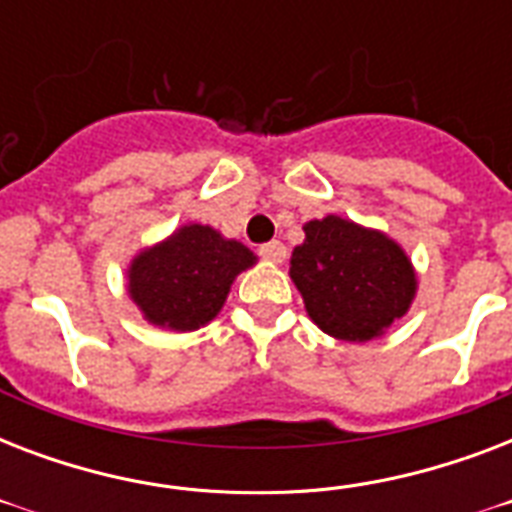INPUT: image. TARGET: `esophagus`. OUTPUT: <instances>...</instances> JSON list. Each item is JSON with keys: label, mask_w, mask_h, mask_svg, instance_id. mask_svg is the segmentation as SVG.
<instances>
[{"label": "esophagus", "mask_w": 512, "mask_h": 512, "mask_svg": "<svg viewBox=\"0 0 512 512\" xmlns=\"http://www.w3.org/2000/svg\"><path fill=\"white\" fill-rule=\"evenodd\" d=\"M260 257L263 260H268V263H284V257H287V247L281 244V241H268V244H260Z\"/></svg>", "instance_id": "34e87169"}]
</instances>
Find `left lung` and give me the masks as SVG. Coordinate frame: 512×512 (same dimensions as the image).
<instances>
[{"mask_svg":"<svg viewBox=\"0 0 512 512\" xmlns=\"http://www.w3.org/2000/svg\"><path fill=\"white\" fill-rule=\"evenodd\" d=\"M303 231L289 276L327 335L372 340L409 311L417 281L396 241L335 215L311 220Z\"/></svg>","mask_w":512,"mask_h":512,"instance_id":"8db88e82","label":"left lung"}]
</instances>
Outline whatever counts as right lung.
I'll return each instance as SVG.
<instances>
[{
	"label": "right lung",
	"instance_id": "obj_1",
	"mask_svg": "<svg viewBox=\"0 0 512 512\" xmlns=\"http://www.w3.org/2000/svg\"><path fill=\"white\" fill-rule=\"evenodd\" d=\"M252 263L255 255L239 241L223 239L209 225H185L135 257L130 295L151 324L191 332L215 319L236 273Z\"/></svg>",
	"mask_w": 512,
	"mask_h": 512
}]
</instances>
